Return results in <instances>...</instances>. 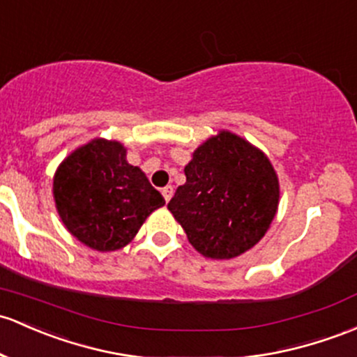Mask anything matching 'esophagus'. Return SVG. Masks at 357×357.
Masks as SVG:
<instances>
[{"label":"esophagus","instance_id":"obj_1","mask_svg":"<svg viewBox=\"0 0 357 357\" xmlns=\"http://www.w3.org/2000/svg\"><path fill=\"white\" fill-rule=\"evenodd\" d=\"M162 194H163V197H165V201H170L172 199V195H174V187L172 185H167V187H163L162 189Z\"/></svg>","mask_w":357,"mask_h":357}]
</instances>
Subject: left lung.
Listing matches in <instances>:
<instances>
[{
	"instance_id": "obj_1",
	"label": "left lung",
	"mask_w": 357,
	"mask_h": 357,
	"mask_svg": "<svg viewBox=\"0 0 357 357\" xmlns=\"http://www.w3.org/2000/svg\"><path fill=\"white\" fill-rule=\"evenodd\" d=\"M168 209L190 245L211 259H233L266 235L279 202V182L262 151L221 131L194 151Z\"/></svg>"
}]
</instances>
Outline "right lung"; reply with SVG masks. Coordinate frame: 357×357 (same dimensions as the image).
<instances>
[{
	"instance_id": "1",
	"label": "right lung",
	"mask_w": 357,
	"mask_h": 357,
	"mask_svg": "<svg viewBox=\"0 0 357 357\" xmlns=\"http://www.w3.org/2000/svg\"><path fill=\"white\" fill-rule=\"evenodd\" d=\"M54 199L61 220L90 248H122L139 231L163 195L137 167L126 162L116 141L95 139L61 163L54 177Z\"/></svg>"
}]
</instances>
